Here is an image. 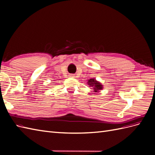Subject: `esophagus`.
Here are the masks:
<instances>
[{"instance_id": "obj_1", "label": "esophagus", "mask_w": 155, "mask_h": 155, "mask_svg": "<svg viewBox=\"0 0 155 155\" xmlns=\"http://www.w3.org/2000/svg\"><path fill=\"white\" fill-rule=\"evenodd\" d=\"M70 77H72V78H74V74H70Z\"/></svg>"}]
</instances>
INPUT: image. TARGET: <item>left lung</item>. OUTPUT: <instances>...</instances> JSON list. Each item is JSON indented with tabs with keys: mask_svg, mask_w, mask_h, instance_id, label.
<instances>
[{
	"mask_svg": "<svg viewBox=\"0 0 155 155\" xmlns=\"http://www.w3.org/2000/svg\"><path fill=\"white\" fill-rule=\"evenodd\" d=\"M87 84L89 87H91L93 88L94 91L95 92H99L100 90H102L103 88V85H102L100 82L97 81L95 78H91L90 80H87Z\"/></svg>",
	"mask_w": 155,
	"mask_h": 155,
	"instance_id": "1",
	"label": "left lung"
}]
</instances>
